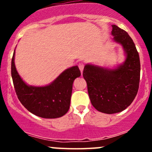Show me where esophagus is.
<instances>
[{
    "label": "esophagus",
    "mask_w": 152,
    "mask_h": 152,
    "mask_svg": "<svg viewBox=\"0 0 152 152\" xmlns=\"http://www.w3.org/2000/svg\"><path fill=\"white\" fill-rule=\"evenodd\" d=\"M78 67H79V69H80V71L81 72V73H82L83 70H84V64H83V63H79Z\"/></svg>",
    "instance_id": "obj_1"
}]
</instances>
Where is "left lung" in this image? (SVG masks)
Returning <instances> with one entry per match:
<instances>
[{
    "label": "left lung",
    "mask_w": 152,
    "mask_h": 152,
    "mask_svg": "<svg viewBox=\"0 0 152 152\" xmlns=\"http://www.w3.org/2000/svg\"><path fill=\"white\" fill-rule=\"evenodd\" d=\"M112 27L113 40L123 46L125 61L114 68L87 64L83 72L93 107L107 114L121 112L132 103L140 80V59L135 43L126 31L116 25Z\"/></svg>",
    "instance_id": "obj_1"
}]
</instances>
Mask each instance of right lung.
Returning <instances> with one entry per match:
<instances>
[{
	"label": "right lung",
	"instance_id": "obj_1",
	"mask_svg": "<svg viewBox=\"0 0 152 152\" xmlns=\"http://www.w3.org/2000/svg\"><path fill=\"white\" fill-rule=\"evenodd\" d=\"M14 56L15 50L11 61V76L16 94L23 106L36 116L45 119H56L66 114L70 107L74 80L80 76L78 67L64 70L48 85L30 86L19 75Z\"/></svg>",
	"mask_w": 152,
	"mask_h": 152
}]
</instances>
